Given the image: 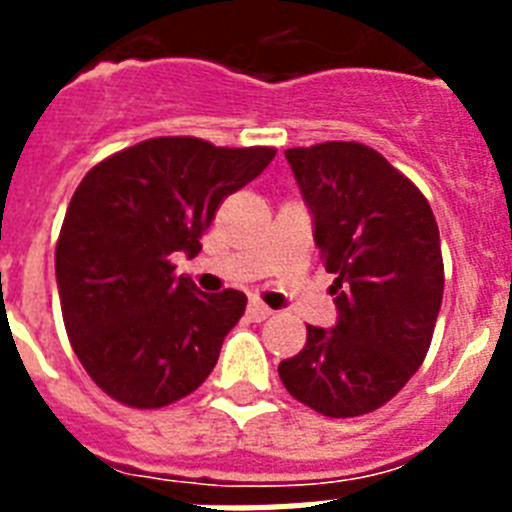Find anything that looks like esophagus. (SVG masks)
Listing matches in <instances>:
<instances>
[{
    "mask_svg": "<svg viewBox=\"0 0 512 512\" xmlns=\"http://www.w3.org/2000/svg\"><path fill=\"white\" fill-rule=\"evenodd\" d=\"M246 315L253 320V323H261V320L271 318V307H266L264 302L259 300H251L246 307Z\"/></svg>",
    "mask_w": 512,
    "mask_h": 512,
    "instance_id": "obj_1",
    "label": "esophagus"
}]
</instances>
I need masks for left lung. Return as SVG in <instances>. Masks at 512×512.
Instances as JSON below:
<instances>
[{
	"instance_id": "left-lung-1",
	"label": "left lung",
	"mask_w": 512,
	"mask_h": 512,
	"mask_svg": "<svg viewBox=\"0 0 512 512\" xmlns=\"http://www.w3.org/2000/svg\"><path fill=\"white\" fill-rule=\"evenodd\" d=\"M312 215L325 271L336 274L333 328L307 325L300 354L279 364L295 400L330 418L372 413L423 364L443 297L431 205L361 143L284 151Z\"/></svg>"
}]
</instances>
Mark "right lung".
I'll list each match as a JSON object with an SVG mask.
<instances>
[{"label": "right lung", "instance_id": "obj_1", "mask_svg": "<svg viewBox=\"0 0 512 512\" xmlns=\"http://www.w3.org/2000/svg\"><path fill=\"white\" fill-rule=\"evenodd\" d=\"M274 148L151 138L94 166L71 197L56 246L63 323L89 377L130 408H164L217 364L246 295H207L174 277L217 205L253 182Z\"/></svg>", "mask_w": 512, "mask_h": 512}]
</instances>
